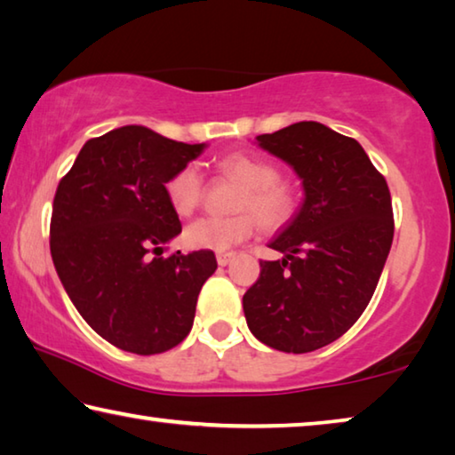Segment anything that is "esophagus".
<instances>
[{
    "label": "esophagus",
    "mask_w": 455,
    "mask_h": 455,
    "mask_svg": "<svg viewBox=\"0 0 455 455\" xmlns=\"http://www.w3.org/2000/svg\"><path fill=\"white\" fill-rule=\"evenodd\" d=\"M230 261H233V253H219V255H216V263H219L220 267L228 265Z\"/></svg>",
    "instance_id": "esophagus-1"
}]
</instances>
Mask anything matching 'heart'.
Wrapping results in <instances>:
<instances>
[{"instance_id": "heart-1", "label": "heart", "mask_w": 455, "mask_h": 455, "mask_svg": "<svg viewBox=\"0 0 455 455\" xmlns=\"http://www.w3.org/2000/svg\"><path fill=\"white\" fill-rule=\"evenodd\" d=\"M216 168L244 184L235 200L230 216H202L184 230V241L192 249L228 251L253 236L257 220L265 230H279L290 225L299 208V198L290 186L279 182L277 165L249 154L220 157ZM165 196L180 216H190L204 198V180L196 165H184L165 182ZM258 219L255 220L254 216Z\"/></svg>"}]
</instances>
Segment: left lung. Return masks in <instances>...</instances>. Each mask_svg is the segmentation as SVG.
<instances>
[{
	"label": "left lung",
	"mask_w": 455,
	"mask_h": 455,
	"mask_svg": "<svg viewBox=\"0 0 455 455\" xmlns=\"http://www.w3.org/2000/svg\"><path fill=\"white\" fill-rule=\"evenodd\" d=\"M257 141L291 165L306 198L269 243L285 257L261 261L244 318L257 340L304 355L338 340L369 306L393 243L391 192L356 140L315 121Z\"/></svg>",
	"instance_id": "8db88e82"
}]
</instances>
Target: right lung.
Returning a JSON list of instances; mask_svg holds the SVG:
<instances>
[{"label":"right lung","mask_w":455,"mask_h":455,"mask_svg":"<svg viewBox=\"0 0 455 455\" xmlns=\"http://www.w3.org/2000/svg\"><path fill=\"white\" fill-rule=\"evenodd\" d=\"M202 149L204 143L125 125L86 141L56 188V273L84 322L125 352L160 355L182 342L202 285L216 271L212 251L162 257L164 244L182 233L165 182Z\"/></svg>","instance_id":"right-lung-1"}]
</instances>
